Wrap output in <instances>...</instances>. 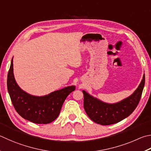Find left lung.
I'll list each match as a JSON object with an SVG mask.
<instances>
[{"label": "left lung", "instance_id": "1", "mask_svg": "<svg viewBox=\"0 0 151 151\" xmlns=\"http://www.w3.org/2000/svg\"><path fill=\"white\" fill-rule=\"evenodd\" d=\"M145 82L144 75L140 84L130 96L115 104L102 102L83 90L84 110L88 116L98 124L108 125L121 122L132 114L137 106L143 90Z\"/></svg>", "mask_w": 151, "mask_h": 151}]
</instances>
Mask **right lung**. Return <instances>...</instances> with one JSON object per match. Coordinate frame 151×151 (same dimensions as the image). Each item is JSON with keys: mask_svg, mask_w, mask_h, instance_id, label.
Returning a JSON list of instances; mask_svg holds the SVG:
<instances>
[{"mask_svg": "<svg viewBox=\"0 0 151 151\" xmlns=\"http://www.w3.org/2000/svg\"><path fill=\"white\" fill-rule=\"evenodd\" d=\"M7 88L13 106L20 116L33 123L47 124L58 117L65 99L75 90V86L65 87L43 96L30 95L16 83L12 59L7 76Z\"/></svg>", "mask_w": 151, "mask_h": 151, "instance_id": "obj_1", "label": "right lung"}]
</instances>
